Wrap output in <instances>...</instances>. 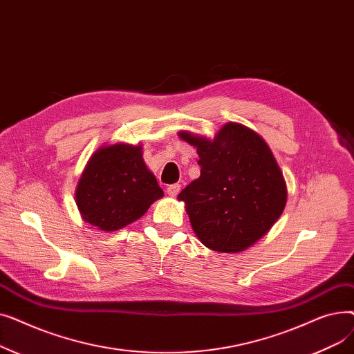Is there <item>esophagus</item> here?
<instances>
[{
  "label": "esophagus",
  "instance_id": "1",
  "mask_svg": "<svg viewBox=\"0 0 354 354\" xmlns=\"http://www.w3.org/2000/svg\"><path fill=\"white\" fill-rule=\"evenodd\" d=\"M180 191V185L179 183H174V185H169V187L166 188V194L169 195L171 198H175Z\"/></svg>",
  "mask_w": 354,
  "mask_h": 354
}]
</instances>
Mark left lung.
<instances>
[{
    "mask_svg": "<svg viewBox=\"0 0 354 354\" xmlns=\"http://www.w3.org/2000/svg\"><path fill=\"white\" fill-rule=\"evenodd\" d=\"M196 147L201 176L178 195L201 243L238 252L264 236L284 211L287 189L270 147L251 129L227 123L214 140L180 132Z\"/></svg>",
    "mask_w": 354,
    "mask_h": 354,
    "instance_id": "left-lung-1",
    "label": "left lung"
}]
</instances>
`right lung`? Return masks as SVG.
<instances>
[{
  "mask_svg": "<svg viewBox=\"0 0 354 354\" xmlns=\"http://www.w3.org/2000/svg\"><path fill=\"white\" fill-rule=\"evenodd\" d=\"M162 196L142 159V147L124 143L100 147L90 158L76 191L83 219L102 231L132 224Z\"/></svg>",
  "mask_w": 354,
  "mask_h": 354,
  "instance_id": "obj_1",
  "label": "right lung"
}]
</instances>
